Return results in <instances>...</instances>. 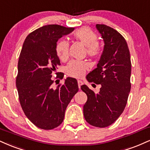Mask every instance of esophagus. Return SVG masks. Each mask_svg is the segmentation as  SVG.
<instances>
[{
  "label": "esophagus",
  "instance_id": "obj_1",
  "mask_svg": "<svg viewBox=\"0 0 150 150\" xmlns=\"http://www.w3.org/2000/svg\"><path fill=\"white\" fill-rule=\"evenodd\" d=\"M77 83H78V87H79V89H80V86L82 85L83 82H82L81 80H78V81H77Z\"/></svg>",
  "mask_w": 150,
  "mask_h": 150
}]
</instances>
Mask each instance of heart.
<instances>
[{"mask_svg":"<svg viewBox=\"0 0 150 150\" xmlns=\"http://www.w3.org/2000/svg\"><path fill=\"white\" fill-rule=\"evenodd\" d=\"M77 40L80 41L86 47V53L89 57H96L101 52V47L97 42V36L94 32L86 27H82L73 33ZM56 51L61 61H66L69 57V44L62 40L57 42ZM88 64L85 61H72L66 66V72L68 75L73 77H80L84 75Z\"/></svg>","mask_w":150,"mask_h":150,"instance_id":"1","label":"heart"}]
</instances>
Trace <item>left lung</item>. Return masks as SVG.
<instances>
[{"mask_svg": "<svg viewBox=\"0 0 150 150\" xmlns=\"http://www.w3.org/2000/svg\"><path fill=\"white\" fill-rule=\"evenodd\" d=\"M104 42L103 51L97 68L86 75V80L100 84L98 93L87 86L81 89L87 96L83 107L86 122L96 127L111 125L123 112L131 91V57L127 41L111 27L96 24Z\"/></svg>", "mask_w": 150, "mask_h": 150, "instance_id": "8db88e82", "label": "left lung"}]
</instances>
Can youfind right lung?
Here are the masks:
<instances>
[{"label": "right lung", "mask_w": 150, "mask_h": 150, "mask_svg": "<svg viewBox=\"0 0 150 150\" xmlns=\"http://www.w3.org/2000/svg\"><path fill=\"white\" fill-rule=\"evenodd\" d=\"M73 30L60 25H46L30 33L23 44L16 85L23 112L40 129L59 127L68 105L79 90L77 81L73 77H67L56 89L52 87V74L61 65L57 42ZM59 77L62 79L64 74Z\"/></svg>", "instance_id": "add662e5"}]
</instances>
